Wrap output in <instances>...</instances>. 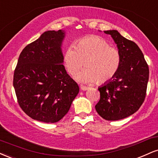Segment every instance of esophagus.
<instances>
[{
	"label": "esophagus",
	"mask_w": 158,
	"mask_h": 158,
	"mask_svg": "<svg viewBox=\"0 0 158 158\" xmlns=\"http://www.w3.org/2000/svg\"><path fill=\"white\" fill-rule=\"evenodd\" d=\"M80 88H81V89L83 90V91H86L87 89H89V87L88 86H83V85H81V86H80Z\"/></svg>",
	"instance_id": "obj_1"
}]
</instances>
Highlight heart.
Returning <instances> with one entry per match:
<instances>
[{
    "label": "heart",
    "instance_id": "1",
    "mask_svg": "<svg viewBox=\"0 0 158 158\" xmlns=\"http://www.w3.org/2000/svg\"><path fill=\"white\" fill-rule=\"evenodd\" d=\"M120 60L119 50L110 46L106 39L98 35L81 38L75 47H68L64 55V66L72 76L77 75L83 66H86L77 77L85 83L109 82L119 69Z\"/></svg>",
    "mask_w": 158,
    "mask_h": 158
}]
</instances>
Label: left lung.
<instances>
[{"mask_svg": "<svg viewBox=\"0 0 158 158\" xmlns=\"http://www.w3.org/2000/svg\"><path fill=\"white\" fill-rule=\"evenodd\" d=\"M118 46L121 60L113 78L99 87L100 101L95 105L99 115L106 120H118L131 115L145 100L149 81V66L134 41L117 30L105 31Z\"/></svg>", "mask_w": 158, "mask_h": 158, "instance_id": "8db88e82", "label": "left lung"}]
</instances>
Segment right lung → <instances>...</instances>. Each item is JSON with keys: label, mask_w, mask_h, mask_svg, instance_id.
Segmentation results:
<instances>
[{"label": "right lung", "mask_w": 158, "mask_h": 158, "mask_svg": "<svg viewBox=\"0 0 158 158\" xmlns=\"http://www.w3.org/2000/svg\"><path fill=\"white\" fill-rule=\"evenodd\" d=\"M64 31H47L22 50L13 86L20 107L32 119L56 123L69 110L79 92L63 64Z\"/></svg>", "instance_id": "1"}]
</instances>
